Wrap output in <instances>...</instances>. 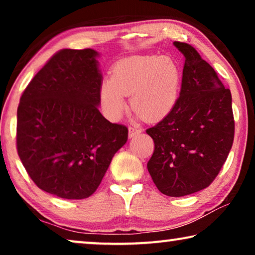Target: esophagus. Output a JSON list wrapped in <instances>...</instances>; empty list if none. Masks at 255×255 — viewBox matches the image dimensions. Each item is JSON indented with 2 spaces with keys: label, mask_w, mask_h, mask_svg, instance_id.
<instances>
[{
  "label": "esophagus",
  "mask_w": 255,
  "mask_h": 255,
  "mask_svg": "<svg viewBox=\"0 0 255 255\" xmlns=\"http://www.w3.org/2000/svg\"><path fill=\"white\" fill-rule=\"evenodd\" d=\"M141 133V128H135V127H130L128 128V138H133L135 135Z\"/></svg>",
  "instance_id": "esophagus-1"
}]
</instances>
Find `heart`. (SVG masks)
<instances>
[{
	"mask_svg": "<svg viewBox=\"0 0 255 255\" xmlns=\"http://www.w3.org/2000/svg\"><path fill=\"white\" fill-rule=\"evenodd\" d=\"M182 73L169 57H135L115 65L110 80L101 87V102L111 121H118L127 109L123 96H130L134 113L148 122L168 116L180 96Z\"/></svg>",
	"mask_w": 255,
	"mask_h": 255,
	"instance_id": "obj_1",
	"label": "heart"
}]
</instances>
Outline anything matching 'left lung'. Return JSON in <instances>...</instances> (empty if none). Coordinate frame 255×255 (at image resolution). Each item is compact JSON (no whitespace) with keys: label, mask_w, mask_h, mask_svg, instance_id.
I'll return each instance as SVG.
<instances>
[{"label":"left lung","mask_w":255,"mask_h":255,"mask_svg":"<svg viewBox=\"0 0 255 255\" xmlns=\"http://www.w3.org/2000/svg\"><path fill=\"white\" fill-rule=\"evenodd\" d=\"M184 57L176 106L146 130L154 141L147 162L162 194L181 197L212 183L228 159L235 138L232 97L215 69L191 45L174 41Z\"/></svg>","instance_id":"1"}]
</instances>
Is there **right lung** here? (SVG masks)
Wrapping results in <instances>:
<instances>
[{
    "label": "right lung",
    "mask_w": 255,
    "mask_h": 255,
    "mask_svg": "<svg viewBox=\"0 0 255 255\" xmlns=\"http://www.w3.org/2000/svg\"><path fill=\"white\" fill-rule=\"evenodd\" d=\"M92 48L60 50L34 75L17 109L18 156L38 188L66 200L95 193L128 128L100 113L102 75Z\"/></svg>",
    "instance_id": "obj_1"
}]
</instances>
